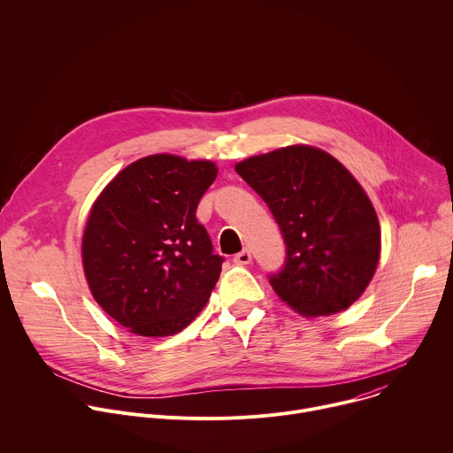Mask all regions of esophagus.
I'll use <instances>...</instances> for the list:
<instances>
[{"instance_id":"obj_1","label":"esophagus","mask_w":453,"mask_h":453,"mask_svg":"<svg viewBox=\"0 0 453 453\" xmlns=\"http://www.w3.org/2000/svg\"><path fill=\"white\" fill-rule=\"evenodd\" d=\"M252 261V254H250V250H247V249H243L242 252H238L236 256H234V263L236 265H249Z\"/></svg>"}]
</instances>
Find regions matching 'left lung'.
<instances>
[{"mask_svg":"<svg viewBox=\"0 0 453 453\" xmlns=\"http://www.w3.org/2000/svg\"><path fill=\"white\" fill-rule=\"evenodd\" d=\"M236 173L263 197L286 243L270 277L282 303L315 319L350 308L380 259V226L359 181L327 150L295 143L245 158Z\"/></svg>","mask_w":453,"mask_h":453,"instance_id":"obj_1","label":"left lung"}]
</instances>
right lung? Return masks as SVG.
Masks as SVG:
<instances>
[{
    "label": "right lung",
    "mask_w": 453,
    "mask_h": 453,
    "mask_svg": "<svg viewBox=\"0 0 453 453\" xmlns=\"http://www.w3.org/2000/svg\"><path fill=\"white\" fill-rule=\"evenodd\" d=\"M217 173L210 160L150 155L94 201L81 238L85 279L101 310L129 333L173 336L206 306L224 259L196 210Z\"/></svg>",
    "instance_id": "right-lung-1"
}]
</instances>
